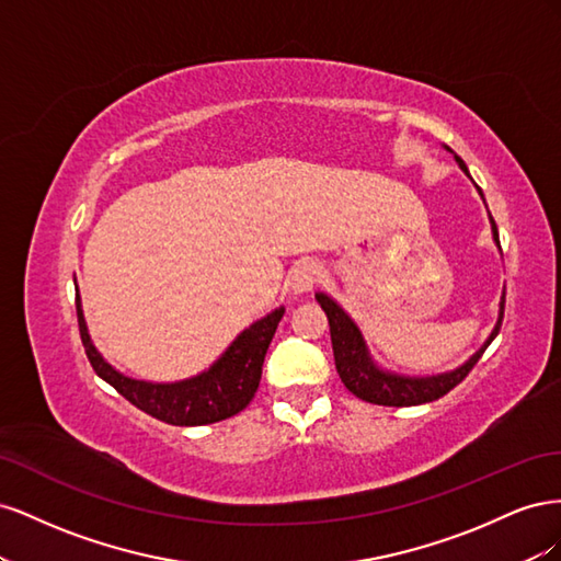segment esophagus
I'll return each instance as SVG.
<instances>
[{
  "label": "esophagus",
  "instance_id": "1",
  "mask_svg": "<svg viewBox=\"0 0 561 561\" xmlns=\"http://www.w3.org/2000/svg\"><path fill=\"white\" fill-rule=\"evenodd\" d=\"M320 278V264L313 260H301L295 264L293 274H290V285H293V293L295 295H304V293H311L316 283Z\"/></svg>",
  "mask_w": 561,
  "mask_h": 561
}]
</instances>
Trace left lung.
Listing matches in <instances>:
<instances>
[{"label": "left lung", "mask_w": 561, "mask_h": 561, "mask_svg": "<svg viewBox=\"0 0 561 561\" xmlns=\"http://www.w3.org/2000/svg\"><path fill=\"white\" fill-rule=\"evenodd\" d=\"M447 151H451L445 145ZM454 154V151H451ZM456 163L461 171L470 178L468 165L463 163L461 157H456ZM472 180V178H470ZM474 184V182H472ZM478 186V184H474ZM478 194L484 201V194L478 186ZM489 225H491V236H494V243L501 250V241H499V229L494 217L489 215ZM316 299L320 304V309L328 313V322H330V336H332V351H334V365L339 377H342L344 386L351 390L353 396H358L365 402H375V404H383V407H412V404H423V402H433L437 398L447 396L449 390L461 383L468 371L474 367L482 358V353L486 351V346L494 342L499 330H501V322H503V309H505V293L501 295L499 301V318H496V325L491 330V334L486 336V342L474 351L470 358L458 365L449 371H439V375H426V377H412V375H400V371L393 369H386L381 367L375 355L369 353V346L365 342V336L358 328V322H355L344 309L342 304H336L328 293H316Z\"/></svg>", "instance_id": "left-lung-1"}]
</instances>
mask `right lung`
I'll return each instance as SVG.
<instances>
[{
  "mask_svg": "<svg viewBox=\"0 0 561 561\" xmlns=\"http://www.w3.org/2000/svg\"><path fill=\"white\" fill-rule=\"evenodd\" d=\"M77 285V280H75ZM285 307H278L245 328L227 351L198 375L180 381H145L133 379L110 365L89 334L77 287V318L83 348L100 379L116 388L128 402L171 426H206L239 414L254 398L262 379L264 355L276 334Z\"/></svg>",
  "mask_w": 561,
  "mask_h": 561,
  "instance_id": "add662e5",
  "label": "right lung"
}]
</instances>
